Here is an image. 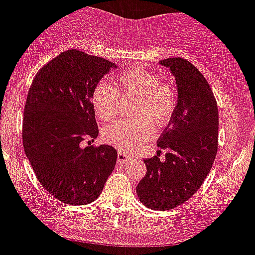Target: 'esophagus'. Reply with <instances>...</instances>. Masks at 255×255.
Listing matches in <instances>:
<instances>
[{
  "instance_id": "esophagus-1",
  "label": "esophagus",
  "mask_w": 255,
  "mask_h": 255,
  "mask_svg": "<svg viewBox=\"0 0 255 255\" xmlns=\"http://www.w3.org/2000/svg\"><path fill=\"white\" fill-rule=\"evenodd\" d=\"M132 156L128 154H126V152H122L119 151L118 152V158H117V161H118V164H127L128 161L132 160Z\"/></svg>"
}]
</instances>
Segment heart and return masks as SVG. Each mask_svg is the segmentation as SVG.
<instances>
[{"mask_svg":"<svg viewBox=\"0 0 255 255\" xmlns=\"http://www.w3.org/2000/svg\"><path fill=\"white\" fill-rule=\"evenodd\" d=\"M114 86L100 82L95 86L91 100L100 121L114 118L121 99H132L130 121H117L103 129V138L125 151H132L154 134V126L163 127L176 110L178 95L173 83L160 79L156 73L143 68H130L119 74Z\"/></svg>","mask_w":255,"mask_h":255,"instance_id":"heart-1","label":"heart"}]
</instances>
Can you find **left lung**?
<instances>
[{
  "label": "left lung",
  "instance_id": "8db88e82",
  "mask_svg": "<svg viewBox=\"0 0 255 255\" xmlns=\"http://www.w3.org/2000/svg\"><path fill=\"white\" fill-rule=\"evenodd\" d=\"M176 77V110L158 138L160 155L145 159L146 176L137 185L145 207L168 210L189 200L207 178L218 150V106L200 70L182 57L160 61Z\"/></svg>",
  "mask_w": 255,
  "mask_h": 255
}]
</instances>
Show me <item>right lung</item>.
<instances>
[{
	"mask_svg": "<svg viewBox=\"0 0 255 255\" xmlns=\"http://www.w3.org/2000/svg\"><path fill=\"white\" fill-rule=\"evenodd\" d=\"M115 64L68 50L37 72L24 108L23 146L39 183L59 201L85 205L100 196L117 150L95 146L99 134L91 95ZM89 140L87 148L82 140Z\"/></svg>",
	"mask_w": 255,
	"mask_h": 255,
	"instance_id": "add662e5",
	"label": "right lung"
}]
</instances>
